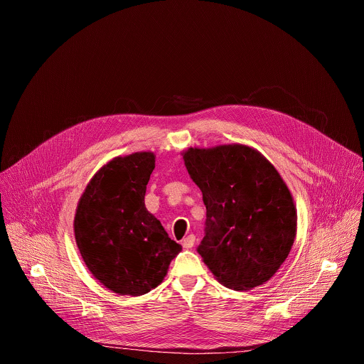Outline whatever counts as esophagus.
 <instances>
[{
  "label": "esophagus",
  "instance_id": "1",
  "mask_svg": "<svg viewBox=\"0 0 364 364\" xmlns=\"http://www.w3.org/2000/svg\"><path fill=\"white\" fill-rule=\"evenodd\" d=\"M194 242H196V236H194V235H190V236H187V237L183 239L181 245H183L184 249H191V247L194 246Z\"/></svg>",
  "mask_w": 364,
  "mask_h": 364
}]
</instances>
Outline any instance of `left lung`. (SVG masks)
Wrapping results in <instances>:
<instances>
[{"instance_id":"left-lung-1","label":"left lung","mask_w":364,"mask_h":364,"mask_svg":"<svg viewBox=\"0 0 364 364\" xmlns=\"http://www.w3.org/2000/svg\"><path fill=\"white\" fill-rule=\"evenodd\" d=\"M205 205L197 252L215 278L235 291L269 281L296 236V207L277 168L243 144L181 152Z\"/></svg>"}]
</instances>
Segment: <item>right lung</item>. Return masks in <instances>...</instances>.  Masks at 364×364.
<instances>
[{
  "label": "right lung",
  "instance_id": "1",
  "mask_svg": "<svg viewBox=\"0 0 364 364\" xmlns=\"http://www.w3.org/2000/svg\"><path fill=\"white\" fill-rule=\"evenodd\" d=\"M155 154L134 152L103 164L82 193L73 222L76 245L90 274L118 295L159 287L181 250L145 207Z\"/></svg>",
  "mask_w": 364,
  "mask_h": 364
}]
</instances>
